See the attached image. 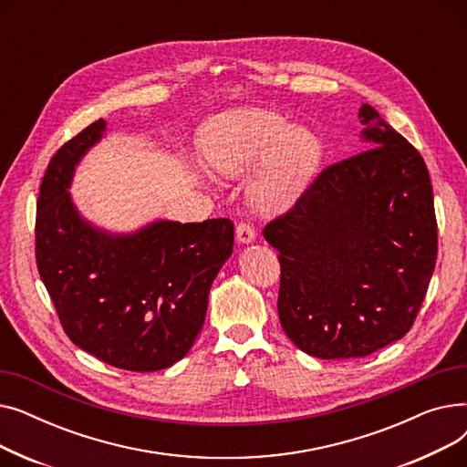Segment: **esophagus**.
I'll list each match as a JSON object with an SVG mask.
<instances>
[{"label":"esophagus","instance_id":"obj_1","mask_svg":"<svg viewBox=\"0 0 467 467\" xmlns=\"http://www.w3.org/2000/svg\"><path fill=\"white\" fill-rule=\"evenodd\" d=\"M236 240L240 244H250L255 240V229L252 227V223H246V221H240L236 225Z\"/></svg>","mask_w":467,"mask_h":467}]
</instances>
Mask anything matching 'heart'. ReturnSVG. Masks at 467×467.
Segmentation results:
<instances>
[{
  "mask_svg": "<svg viewBox=\"0 0 467 467\" xmlns=\"http://www.w3.org/2000/svg\"><path fill=\"white\" fill-rule=\"evenodd\" d=\"M202 151L219 176L246 178L250 202L265 213L296 202L322 157V145L308 129L265 109H233L213 117L202 129Z\"/></svg>",
  "mask_w": 467,
  "mask_h": 467,
  "instance_id": "obj_1",
  "label": "heart"
}]
</instances>
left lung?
<instances>
[{"mask_svg":"<svg viewBox=\"0 0 467 467\" xmlns=\"http://www.w3.org/2000/svg\"><path fill=\"white\" fill-rule=\"evenodd\" d=\"M359 119L367 150L324 168L263 229L280 252V324L322 359L363 358L405 337L437 259L422 155L369 104Z\"/></svg>","mask_w":467,"mask_h":467,"instance_id":"1","label":"left lung"}]
</instances>
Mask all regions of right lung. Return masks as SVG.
Masks as SVG:
<instances>
[{
    "label": "right lung",
    "mask_w": 467,
    "mask_h": 467,
    "mask_svg": "<svg viewBox=\"0 0 467 467\" xmlns=\"http://www.w3.org/2000/svg\"><path fill=\"white\" fill-rule=\"evenodd\" d=\"M98 119L47 166L36 215V263L73 345L119 369L150 373L180 361L201 333L208 293L231 257L234 225L155 221L109 234L78 213L73 170L102 138Z\"/></svg>",
    "instance_id": "add662e5"
}]
</instances>
